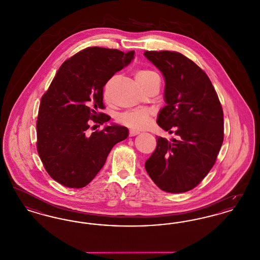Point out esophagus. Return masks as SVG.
I'll return each mask as SVG.
<instances>
[{
  "label": "esophagus",
  "instance_id": "esophagus-1",
  "mask_svg": "<svg viewBox=\"0 0 260 260\" xmlns=\"http://www.w3.org/2000/svg\"><path fill=\"white\" fill-rule=\"evenodd\" d=\"M138 134H139V132L136 129H129V136H137Z\"/></svg>",
  "mask_w": 260,
  "mask_h": 260
}]
</instances>
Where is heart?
Returning <instances> with one entry per match:
<instances>
[{
  "instance_id": "b5f03b06",
  "label": "heart",
  "mask_w": 260,
  "mask_h": 260,
  "mask_svg": "<svg viewBox=\"0 0 260 260\" xmlns=\"http://www.w3.org/2000/svg\"><path fill=\"white\" fill-rule=\"evenodd\" d=\"M157 76L159 75L151 69H139L138 71H136V81L140 86L145 85L150 80H152L154 77H157ZM111 80L105 86V94H107V88ZM151 117H152V111L150 109L147 108L135 109V110L124 112L123 114H121L118 117V122L131 128L142 129L148 125L151 121Z\"/></svg>"
}]
</instances>
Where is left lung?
Segmentation results:
<instances>
[{
    "label": "left lung",
    "mask_w": 260,
    "mask_h": 260,
    "mask_svg": "<svg viewBox=\"0 0 260 260\" xmlns=\"http://www.w3.org/2000/svg\"><path fill=\"white\" fill-rule=\"evenodd\" d=\"M144 55L165 78V101L157 123L178 136L157 137L145 162L160 189L182 193L198 185L215 164L224 137L223 110L210 78L195 62L176 51L146 50Z\"/></svg>",
    "instance_id": "left-lung-1"
}]
</instances>
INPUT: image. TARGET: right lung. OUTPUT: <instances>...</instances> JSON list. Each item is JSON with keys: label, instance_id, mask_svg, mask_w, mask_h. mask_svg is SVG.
<instances>
[{"label": "right lung", "instance_id": "1", "mask_svg": "<svg viewBox=\"0 0 260 260\" xmlns=\"http://www.w3.org/2000/svg\"><path fill=\"white\" fill-rule=\"evenodd\" d=\"M135 51L91 47L63 62L41 99L37 150L50 177L69 188L87 186L104 166L115 144L128 129L119 124L88 133L89 124L110 120L104 109L103 87L128 65Z\"/></svg>", "mask_w": 260, "mask_h": 260}]
</instances>
